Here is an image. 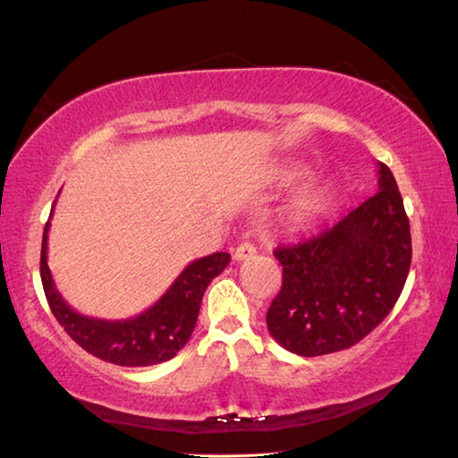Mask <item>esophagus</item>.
Instances as JSON below:
<instances>
[{
  "instance_id": "esophagus-1",
  "label": "esophagus",
  "mask_w": 458,
  "mask_h": 458,
  "mask_svg": "<svg viewBox=\"0 0 458 458\" xmlns=\"http://www.w3.org/2000/svg\"><path fill=\"white\" fill-rule=\"evenodd\" d=\"M254 254H257V246H254L252 242H242L234 250V260H238V262L248 260V259H252Z\"/></svg>"
}]
</instances>
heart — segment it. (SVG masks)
Listing matches in <instances>:
<instances>
[{"mask_svg":"<svg viewBox=\"0 0 458 458\" xmlns=\"http://www.w3.org/2000/svg\"><path fill=\"white\" fill-rule=\"evenodd\" d=\"M303 175V169L293 167L283 172V180L291 182L294 177ZM333 204V191L327 185H309L299 191L289 206V224L293 228H307L315 224L321 216L329 210Z\"/></svg>","mask_w":458,"mask_h":458,"instance_id":"obj_1","label":"heart"}]
</instances>
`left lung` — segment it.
<instances>
[{
	"mask_svg": "<svg viewBox=\"0 0 458 458\" xmlns=\"http://www.w3.org/2000/svg\"><path fill=\"white\" fill-rule=\"evenodd\" d=\"M283 286L267 311L270 335L291 353L347 350L382 323L404 289L412 236L390 167L377 191L335 226L297 246H278Z\"/></svg>",
	"mask_w": 458,
	"mask_h": 458,
	"instance_id": "obj_1",
	"label": "left lung"
}]
</instances>
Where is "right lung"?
I'll use <instances>...</instances> for the list:
<instances>
[{"mask_svg": "<svg viewBox=\"0 0 458 458\" xmlns=\"http://www.w3.org/2000/svg\"><path fill=\"white\" fill-rule=\"evenodd\" d=\"M50 218L46 222L42 236L40 276L52 313L68 335L84 352L117 366L143 368L172 360L190 341L198 321L201 297L212 278L230 265V254L214 252L210 257L190 262L164 297L141 315L125 321L95 319L76 313L71 305H66L52 281L48 268Z\"/></svg>", "mask_w": 458, "mask_h": 458, "instance_id": "1", "label": "right lung"}]
</instances>
